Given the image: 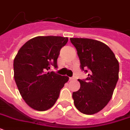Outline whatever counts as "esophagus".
<instances>
[{"instance_id": "1", "label": "esophagus", "mask_w": 130, "mask_h": 130, "mask_svg": "<svg viewBox=\"0 0 130 130\" xmlns=\"http://www.w3.org/2000/svg\"><path fill=\"white\" fill-rule=\"evenodd\" d=\"M74 79H75V77H69V80H70V81H72V80H73Z\"/></svg>"}]
</instances>
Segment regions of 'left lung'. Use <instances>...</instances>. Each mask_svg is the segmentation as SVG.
Listing matches in <instances>:
<instances>
[{"instance_id":"1","label":"left lung","mask_w":130,"mask_h":130,"mask_svg":"<svg viewBox=\"0 0 130 130\" xmlns=\"http://www.w3.org/2000/svg\"><path fill=\"white\" fill-rule=\"evenodd\" d=\"M70 40L77 49L82 69L89 70L86 80L78 79L80 88L72 95L74 105L81 113L93 115L101 111L112 98L119 79V62L102 42L77 38Z\"/></svg>"}]
</instances>
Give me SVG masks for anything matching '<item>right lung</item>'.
<instances>
[{
  "mask_svg": "<svg viewBox=\"0 0 130 130\" xmlns=\"http://www.w3.org/2000/svg\"><path fill=\"white\" fill-rule=\"evenodd\" d=\"M68 41L61 36H37L25 42L13 62L14 79L29 107L46 111L55 105L69 77L48 71L57 67L60 50Z\"/></svg>",
  "mask_w": 130,
  "mask_h": 130,
  "instance_id": "add662e5",
  "label": "right lung"
}]
</instances>
